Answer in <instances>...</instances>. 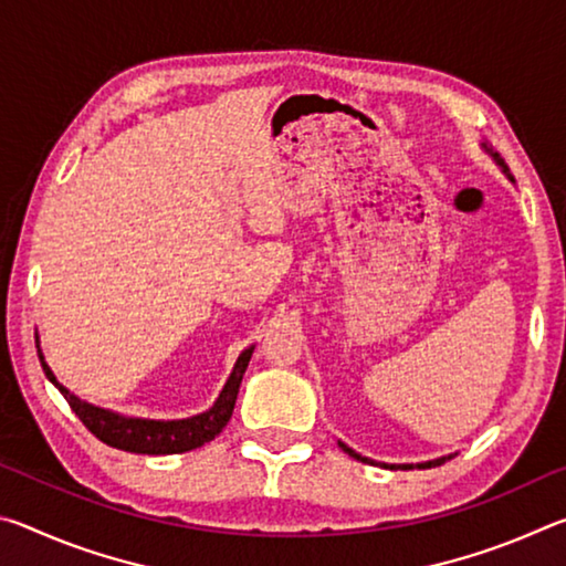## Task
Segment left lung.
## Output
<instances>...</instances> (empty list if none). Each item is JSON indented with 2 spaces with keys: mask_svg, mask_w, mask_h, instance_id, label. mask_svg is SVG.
Returning <instances> with one entry per match:
<instances>
[{
  "mask_svg": "<svg viewBox=\"0 0 566 566\" xmlns=\"http://www.w3.org/2000/svg\"><path fill=\"white\" fill-rule=\"evenodd\" d=\"M482 147L486 149V145H482ZM486 151H490V155H492V159L496 161V165H500V167H502V171H504V175L512 179V175H510V169H506V165H504V159H502L500 155H496V151H492V149H486ZM512 181H514V179H512ZM339 447H342V449H344V452H347L349 457H354V459H357V462H364V464H377V462H371V459H367V457H361V454H357V452H354V449H349L347 444H342V442H339ZM447 459H452V454H449V457H439V459H432V462H421V464H385V467H389V469H415V467H419V469H432V467H439V464H444V462H447Z\"/></svg>",
  "mask_w": 566,
  "mask_h": 566,
  "instance_id": "obj_1",
  "label": "left lung"
}]
</instances>
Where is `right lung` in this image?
<instances>
[{"instance_id": "right-lung-1", "label": "right lung", "mask_w": 566, "mask_h": 566, "mask_svg": "<svg viewBox=\"0 0 566 566\" xmlns=\"http://www.w3.org/2000/svg\"><path fill=\"white\" fill-rule=\"evenodd\" d=\"M36 347H40V344H36ZM252 352L254 347H249L239 354L232 375H229L222 395L217 397L212 409H207L202 415L189 417V419L165 421V419L122 417L117 411H109V409L94 407L90 401H82L80 397H74L70 389L56 381L50 364L44 361L42 349H36L46 379L62 391L64 399L70 401L74 415L82 419V424L87 427L99 442L109 444L114 449H124V452H134V454H181V452H189V449H197L207 442H212V439L227 427V421L232 419L239 385H242V377L247 371L249 359H252Z\"/></svg>"}]
</instances>
